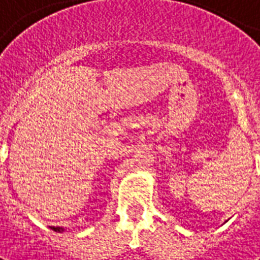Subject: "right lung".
Returning a JSON list of instances; mask_svg holds the SVG:
<instances>
[{"label": "right lung", "mask_w": 260, "mask_h": 260, "mask_svg": "<svg viewBox=\"0 0 260 260\" xmlns=\"http://www.w3.org/2000/svg\"><path fill=\"white\" fill-rule=\"evenodd\" d=\"M53 231H56V232H62V231H63V228H60V226H56V228H55V226H53Z\"/></svg>", "instance_id": "add662e5"}]
</instances>
